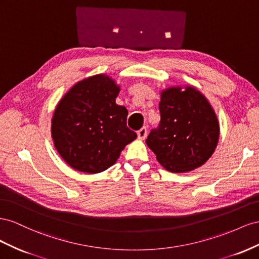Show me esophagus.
<instances>
[{"label": "esophagus", "mask_w": 259, "mask_h": 259, "mask_svg": "<svg viewBox=\"0 0 259 259\" xmlns=\"http://www.w3.org/2000/svg\"><path fill=\"white\" fill-rule=\"evenodd\" d=\"M146 135H147V129H146V127H142L141 129H140V130L138 131V138H139L140 140H144L145 137H146Z\"/></svg>", "instance_id": "obj_1"}]
</instances>
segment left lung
Returning <instances> with one entry per match:
<instances>
[{"mask_svg": "<svg viewBox=\"0 0 259 259\" xmlns=\"http://www.w3.org/2000/svg\"><path fill=\"white\" fill-rule=\"evenodd\" d=\"M160 121L146 144L168 171L186 172L201 167L215 151L219 123L204 95L192 87L169 88L161 93Z\"/></svg>", "mask_w": 259, "mask_h": 259, "instance_id": "1", "label": "left lung"}]
</instances>
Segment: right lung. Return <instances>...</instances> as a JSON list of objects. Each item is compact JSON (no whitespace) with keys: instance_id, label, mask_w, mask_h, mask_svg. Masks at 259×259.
Returning <instances> with one entry per match:
<instances>
[{"instance_id":"1","label":"right lung","mask_w":259,"mask_h":259,"mask_svg":"<svg viewBox=\"0 0 259 259\" xmlns=\"http://www.w3.org/2000/svg\"><path fill=\"white\" fill-rule=\"evenodd\" d=\"M118 93L113 79L97 75L73 85L58 103L52 138L63 159L76 170L104 171L137 138L127 127L128 110L116 104Z\"/></svg>"}]
</instances>
